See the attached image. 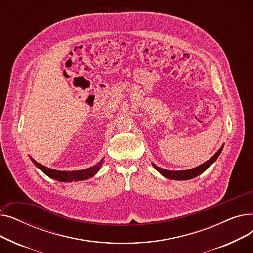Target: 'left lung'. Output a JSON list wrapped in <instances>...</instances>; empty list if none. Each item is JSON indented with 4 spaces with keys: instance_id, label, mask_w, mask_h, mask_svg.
<instances>
[{
    "instance_id": "left-lung-1",
    "label": "left lung",
    "mask_w": 253,
    "mask_h": 253,
    "mask_svg": "<svg viewBox=\"0 0 253 253\" xmlns=\"http://www.w3.org/2000/svg\"><path fill=\"white\" fill-rule=\"evenodd\" d=\"M222 151V147L216 152V154L211 157L208 161H206L205 163H203L202 165L198 166L196 168H193V169H189V170H181V171H171V170H166V169H163V168H160L158 167L157 165H155L153 163V166L155 167V169L160 172V173L167 177V178H170V179H175V180H187V179H191V178H194L198 175H200L201 173H203V172L211 165L213 164V162L216 161V159L218 158V156L220 155Z\"/></svg>"
}]
</instances>
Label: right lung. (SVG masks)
<instances>
[{"label": "right lung", "instance_id": "right-lung-1", "mask_svg": "<svg viewBox=\"0 0 253 253\" xmlns=\"http://www.w3.org/2000/svg\"><path fill=\"white\" fill-rule=\"evenodd\" d=\"M31 160L33 161V163L39 168L41 169L44 173L53 178V179H56L59 181H79V180H84V179H88L92 176H94L97 172L99 171L102 162H103V159L98 162L96 165L92 166L90 168L84 169V170H77V171H59V170H54V169H51L48 167H45L44 165H41L40 163H38L37 161H35L33 158H31Z\"/></svg>", "mask_w": 253, "mask_h": 253}]
</instances>
